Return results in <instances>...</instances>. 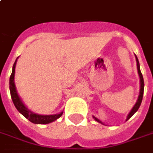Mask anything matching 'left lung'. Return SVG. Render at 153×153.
Listing matches in <instances>:
<instances>
[{
  "instance_id": "obj_1",
  "label": "left lung",
  "mask_w": 153,
  "mask_h": 153,
  "mask_svg": "<svg viewBox=\"0 0 153 153\" xmlns=\"http://www.w3.org/2000/svg\"><path fill=\"white\" fill-rule=\"evenodd\" d=\"M135 58H136V61H137V73H138V75H139V79H140V91H139V95H138V98H137V100L136 103L134 104V106L132 107V108L131 109V111L129 112V114H128L127 116V118H126V121H128L130 117H132L133 114L136 113L137 111L138 110L139 108L140 105H141V102H142V100H143V91H144V81H143V74L141 73V70H140V65H139V61H138V59L137 57V55L135 54ZM93 117L94 118L95 121H97L99 123L101 124L105 125L103 123H102L100 119H99L98 117H96L95 116L93 115Z\"/></svg>"
}]
</instances>
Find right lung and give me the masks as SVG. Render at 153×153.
<instances>
[{"instance_id": "1", "label": "right lung", "mask_w": 153, "mask_h": 153, "mask_svg": "<svg viewBox=\"0 0 153 153\" xmlns=\"http://www.w3.org/2000/svg\"><path fill=\"white\" fill-rule=\"evenodd\" d=\"M18 58L19 57H17L14 63L13 67H12V73L10 77V96H11L15 107L25 117L28 119L29 121L36 124H47V123H51L52 122L57 120L59 117H61L63 111L59 114H52V115H41V114H35L31 110L29 109L25 105L23 101L21 100L17 93L16 84H15V71H16V65Z\"/></svg>"}]
</instances>
